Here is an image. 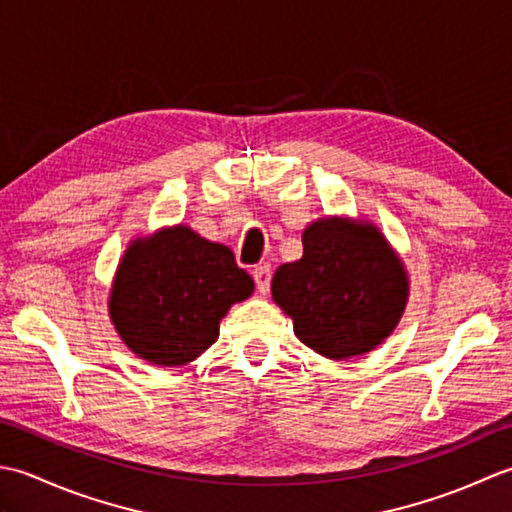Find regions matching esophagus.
<instances>
[{
    "mask_svg": "<svg viewBox=\"0 0 512 512\" xmlns=\"http://www.w3.org/2000/svg\"><path fill=\"white\" fill-rule=\"evenodd\" d=\"M253 277H255V284H257V290L262 292V295H266L268 292V286H270V266L268 264H259L253 268Z\"/></svg>",
    "mask_w": 512,
    "mask_h": 512,
    "instance_id": "34e87169",
    "label": "esophagus"
}]
</instances>
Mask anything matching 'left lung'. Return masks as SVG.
I'll list each match as a JSON object with an SVG mask.
<instances>
[{
	"mask_svg": "<svg viewBox=\"0 0 512 512\" xmlns=\"http://www.w3.org/2000/svg\"><path fill=\"white\" fill-rule=\"evenodd\" d=\"M303 255L275 270L273 301L297 339L330 358L363 356L396 330L409 301V275L369 220L325 215L301 233Z\"/></svg>",
	"mask_w": 512,
	"mask_h": 512,
	"instance_id": "obj_1",
	"label": "left lung"
}]
</instances>
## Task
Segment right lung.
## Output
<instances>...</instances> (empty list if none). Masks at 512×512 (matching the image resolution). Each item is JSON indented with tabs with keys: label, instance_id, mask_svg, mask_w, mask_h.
I'll return each mask as SVG.
<instances>
[{
	"label": "right lung",
	"instance_id": "obj_1",
	"mask_svg": "<svg viewBox=\"0 0 512 512\" xmlns=\"http://www.w3.org/2000/svg\"><path fill=\"white\" fill-rule=\"evenodd\" d=\"M253 290V279L237 268L231 248L209 242L187 224H173L129 242L112 279L107 312L138 358L182 367L209 350L226 312Z\"/></svg>",
	"mask_w": 512,
	"mask_h": 512
}]
</instances>
